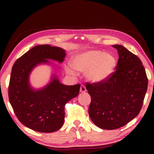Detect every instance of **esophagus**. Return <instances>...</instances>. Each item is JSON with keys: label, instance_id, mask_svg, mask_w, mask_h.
I'll list each match as a JSON object with an SVG mask.
<instances>
[{"label": "esophagus", "instance_id": "obj_1", "mask_svg": "<svg viewBox=\"0 0 154 154\" xmlns=\"http://www.w3.org/2000/svg\"><path fill=\"white\" fill-rule=\"evenodd\" d=\"M86 91H87L86 87H85L83 85H81V87H80V92L81 93H85V92H86Z\"/></svg>", "mask_w": 154, "mask_h": 154}]
</instances>
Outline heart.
Masks as SVG:
<instances>
[{
	"label": "heart",
	"mask_w": 154,
	"mask_h": 154,
	"mask_svg": "<svg viewBox=\"0 0 154 154\" xmlns=\"http://www.w3.org/2000/svg\"><path fill=\"white\" fill-rule=\"evenodd\" d=\"M71 65L77 71L86 72V76L90 81L99 82L107 79L112 74L116 66V60L109 54L91 50L75 55L71 59ZM72 68L67 66V73L75 75Z\"/></svg>",
	"instance_id": "obj_1"
}]
</instances>
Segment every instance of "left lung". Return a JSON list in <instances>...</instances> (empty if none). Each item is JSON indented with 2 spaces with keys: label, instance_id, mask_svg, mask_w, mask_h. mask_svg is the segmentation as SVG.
Returning a JSON list of instances; mask_svg holds the SVG:
<instances>
[{
  "label": "left lung",
  "instance_id": "obj_1",
  "mask_svg": "<svg viewBox=\"0 0 154 154\" xmlns=\"http://www.w3.org/2000/svg\"><path fill=\"white\" fill-rule=\"evenodd\" d=\"M116 71L107 79L86 83L91 97L89 114L93 122L105 130L122 127L138 116L148 88V77L140 58L120 45Z\"/></svg>",
  "mask_w": 154,
  "mask_h": 154
}]
</instances>
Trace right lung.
Wrapping results in <instances>:
<instances>
[{
	"mask_svg": "<svg viewBox=\"0 0 154 154\" xmlns=\"http://www.w3.org/2000/svg\"><path fill=\"white\" fill-rule=\"evenodd\" d=\"M65 50L50 45L32 48L15 61L8 85V99L18 120L39 132L57 131L63 126L65 105L79 93L80 84L65 85L53 77L51 82L40 90L29 85V75L35 66L48 63L47 59L63 62Z\"/></svg>",
	"mask_w": 154,
	"mask_h": 154,
	"instance_id": "1",
	"label": "right lung"
}]
</instances>
